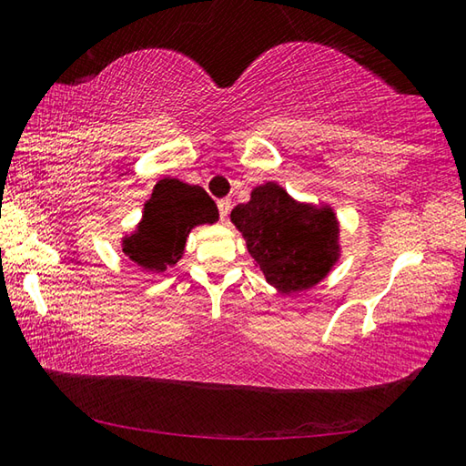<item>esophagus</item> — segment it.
Masks as SVG:
<instances>
[{"mask_svg":"<svg viewBox=\"0 0 466 466\" xmlns=\"http://www.w3.org/2000/svg\"><path fill=\"white\" fill-rule=\"evenodd\" d=\"M217 207H218V217H220V220H227L228 210H231V200H228V198H220V200H217Z\"/></svg>","mask_w":466,"mask_h":466,"instance_id":"1","label":"esophagus"}]
</instances>
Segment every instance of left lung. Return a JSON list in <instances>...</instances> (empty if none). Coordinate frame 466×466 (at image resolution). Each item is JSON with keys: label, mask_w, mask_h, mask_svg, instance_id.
I'll return each mask as SVG.
<instances>
[{"label": "left lung", "mask_w": 466, "mask_h": 466, "mask_svg": "<svg viewBox=\"0 0 466 466\" xmlns=\"http://www.w3.org/2000/svg\"><path fill=\"white\" fill-rule=\"evenodd\" d=\"M266 280L282 292L319 282L338 259V220L331 208L299 204L279 184L268 182L231 210Z\"/></svg>", "instance_id": "1"}]
</instances>
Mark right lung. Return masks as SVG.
Returning a JSON list of instances; mask_svg holds the SVG:
<instances>
[{
  "label": "right lung",
  "instance_id": "obj_1",
  "mask_svg": "<svg viewBox=\"0 0 466 466\" xmlns=\"http://www.w3.org/2000/svg\"><path fill=\"white\" fill-rule=\"evenodd\" d=\"M217 218V204L200 186L166 177L155 186L141 225L125 239L122 251L145 270L163 272L179 262L190 228Z\"/></svg>",
  "mask_w": 466,
  "mask_h": 466
}]
</instances>
